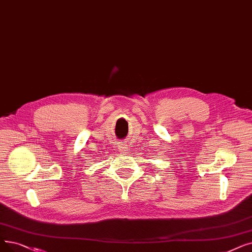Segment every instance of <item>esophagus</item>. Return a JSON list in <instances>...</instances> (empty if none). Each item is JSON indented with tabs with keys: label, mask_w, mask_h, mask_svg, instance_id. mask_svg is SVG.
I'll use <instances>...</instances> for the list:
<instances>
[{
	"label": "esophagus",
	"mask_w": 252,
	"mask_h": 252,
	"mask_svg": "<svg viewBox=\"0 0 252 252\" xmlns=\"http://www.w3.org/2000/svg\"><path fill=\"white\" fill-rule=\"evenodd\" d=\"M117 147L120 152H126V151H127V148H128L127 145L126 143H123V142H120Z\"/></svg>",
	"instance_id": "34e87169"
}]
</instances>
